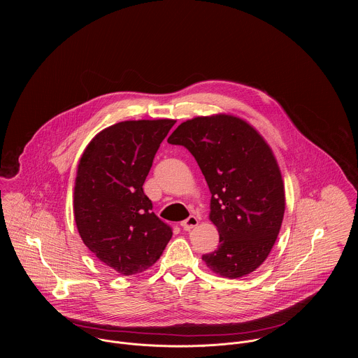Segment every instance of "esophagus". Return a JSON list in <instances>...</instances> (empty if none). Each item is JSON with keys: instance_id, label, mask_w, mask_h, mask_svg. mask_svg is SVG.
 <instances>
[{"instance_id": "esophagus-1", "label": "esophagus", "mask_w": 358, "mask_h": 358, "mask_svg": "<svg viewBox=\"0 0 358 358\" xmlns=\"http://www.w3.org/2000/svg\"><path fill=\"white\" fill-rule=\"evenodd\" d=\"M197 224H199V219H197L194 215L189 216L186 220H183V222L180 223V226L183 227V230H190V229L196 227Z\"/></svg>"}]
</instances>
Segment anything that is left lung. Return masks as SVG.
I'll return each instance as SVG.
<instances>
[{
  "label": "left lung",
  "mask_w": 358,
  "mask_h": 358,
  "mask_svg": "<svg viewBox=\"0 0 358 358\" xmlns=\"http://www.w3.org/2000/svg\"><path fill=\"white\" fill-rule=\"evenodd\" d=\"M194 155L210 192L216 251L203 256L224 278H241L266 260L281 229L285 189L275 155L245 120L226 113L182 122L168 138Z\"/></svg>",
  "instance_id": "1"
}]
</instances>
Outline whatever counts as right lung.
<instances>
[{"label":"right lung","mask_w":358,"mask_h":358,"mask_svg":"<svg viewBox=\"0 0 358 358\" xmlns=\"http://www.w3.org/2000/svg\"><path fill=\"white\" fill-rule=\"evenodd\" d=\"M176 121L129 120L104 128L85 148L74 182V219L83 243L121 275L139 274L172 237L143 193L159 143Z\"/></svg>","instance_id":"add662e5"}]
</instances>
